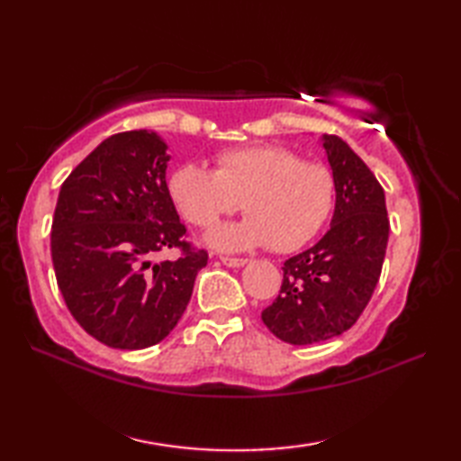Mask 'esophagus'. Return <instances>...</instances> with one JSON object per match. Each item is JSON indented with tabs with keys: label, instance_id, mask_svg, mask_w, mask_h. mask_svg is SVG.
I'll return each mask as SVG.
<instances>
[{
	"label": "esophagus",
	"instance_id": "obj_1",
	"mask_svg": "<svg viewBox=\"0 0 461 461\" xmlns=\"http://www.w3.org/2000/svg\"><path fill=\"white\" fill-rule=\"evenodd\" d=\"M220 259L223 266H228V267H241V266H246V261H248L243 258H228V256H221Z\"/></svg>",
	"mask_w": 461,
	"mask_h": 461
}]
</instances>
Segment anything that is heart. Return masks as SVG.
Wrapping results in <instances>:
<instances>
[{
  "instance_id": "heart-1",
  "label": "heart",
  "mask_w": 461,
  "mask_h": 461,
  "mask_svg": "<svg viewBox=\"0 0 461 461\" xmlns=\"http://www.w3.org/2000/svg\"><path fill=\"white\" fill-rule=\"evenodd\" d=\"M215 168L182 164L168 190L185 220L210 228L240 210L248 218L213 230L210 241L223 249L267 243L277 253L295 251L317 236L335 208V176L321 162L277 144L241 146L215 154Z\"/></svg>"
}]
</instances>
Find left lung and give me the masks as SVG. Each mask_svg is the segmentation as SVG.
<instances>
[{"label": "left lung", "instance_id": "obj_1", "mask_svg": "<svg viewBox=\"0 0 461 461\" xmlns=\"http://www.w3.org/2000/svg\"><path fill=\"white\" fill-rule=\"evenodd\" d=\"M322 146L337 184L330 230L283 263L277 299L261 321L289 345H315L348 330L366 309L386 256L384 190L368 166L335 134Z\"/></svg>", "mask_w": 461, "mask_h": 461}]
</instances>
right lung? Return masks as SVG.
<instances>
[{
    "label": "right lung",
    "mask_w": 461,
    "mask_h": 461,
    "mask_svg": "<svg viewBox=\"0 0 461 461\" xmlns=\"http://www.w3.org/2000/svg\"><path fill=\"white\" fill-rule=\"evenodd\" d=\"M166 144L149 131L103 140L67 176L51 225L59 291L75 321L122 350L160 342L188 307L208 251L185 240L166 184ZM174 262L152 264L162 249Z\"/></svg>",
    "instance_id": "right-lung-1"
}]
</instances>
